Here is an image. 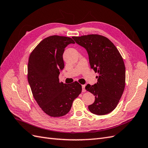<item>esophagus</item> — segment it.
Returning <instances> with one entry per match:
<instances>
[{"mask_svg":"<svg viewBox=\"0 0 148 148\" xmlns=\"http://www.w3.org/2000/svg\"><path fill=\"white\" fill-rule=\"evenodd\" d=\"M82 92H86V89H85V85H82Z\"/></svg>","mask_w":148,"mask_h":148,"instance_id":"1","label":"esophagus"}]
</instances>
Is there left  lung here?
<instances>
[{
  "instance_id": "8db88e82",
  "label": "left lung",
  "mask_w": 148,
  "mask_h": 148,
  "mask_svg": "<svg viewBox=\"0 0 148 148\" xmlns=\"http://www.w3.org/2000/svg\"><path fill=\"white\" fill-rule=\"evenodd\" d=\"M72 38L86 49L91 68L98 73L97 83L87 84L85 89L95 96L88 106L91 113L106 115L113 111L122 96L125 85V66L122 56L110 40L99 34Z\"/></svg>"
}]
</instances>
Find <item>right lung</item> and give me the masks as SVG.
<instances>
[{
  "label": "right lung",
  "instance_id": "1",
  "mask_svg": "<svg viewBox=\"0 0 148 148\" xmlns=\"http://www.w3.org/2000/svg\"><path fill=\"white\" fill-rule=\"evenodd\" d=\"M75 42L71 38L53 35L40 42L31 53L28 64V80L33 97L41 109L53 117H62L70 111L72 103L82 92L77 82H59L64 68L65 48Z\"/></svg>",
  "mask_w": 148,
  "mask_h": 148
}]
</instances>
